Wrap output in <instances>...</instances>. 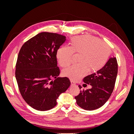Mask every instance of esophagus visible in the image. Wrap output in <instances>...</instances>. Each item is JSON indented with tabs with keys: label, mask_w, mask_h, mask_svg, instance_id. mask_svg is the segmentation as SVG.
<instances>
[{
	"label": "esophagus",
	"mask_w": 134,
	"mask_h": 134,
	"mask_svg": "<svg viewBox=\"0 0 134 134\" xmlns=\"http://www.w3.org/2000/svg\"><path fill=\"white\" fill-rule=\"evenodd\" d=\"M70 83H71V86H74V85H75V83L73 82V81H72V80L70 81Z\"/></svg>",
	"instance_id": "1"
}]
</instances>
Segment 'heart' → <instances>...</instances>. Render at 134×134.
<instances>
[{
    "label": "heart",
    "mask_w": 134,
    "mask_h": 134,
    "mask_svg": "<svg viewBox=\"0 0 134 134\" xmlns=\"http://www.w3.org/2000/svg\"><path fill=\"white\" fill-rule=\"evenodd\" d=\"M69 44V47L59 48L56 57L60 65L65 68L71 63L72 54L79 55V64L69 66L62 72L64 76L72 81L79 80L88 71L93 73L99 70L106 64L111 55V48L106 42L90 35L73 37Z\"/></svg>",
    "instance_id": "1"
}]
</instances>
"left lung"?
I'll use <instances>...</instances> for the list:
<instances>
[{"instance_id":"1","label":"left lung","mask_w":134,"mask_h":134,"mask_svg":"<svg viewBox=\"0 0 134 134\" xmlns=\"http://www.w3.org/2000/svg\"><path fill=\"white\" fill-rule=\"evenodd\" d=\"M118 71V65L116 58H111L105 65L95 73L83 79L86 84L91 88L81 91L75 97L77 104L88 111L94 110L104 104L110 97L115 87ZM84 86V85H83ZM82 88L80 85L78 86Z\"/></svg>"}]
</instances>
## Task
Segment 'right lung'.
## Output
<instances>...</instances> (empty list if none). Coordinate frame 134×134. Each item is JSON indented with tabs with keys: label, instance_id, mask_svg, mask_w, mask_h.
I'll return each mask as SVG.
<instances>
[{
	"label": "right lung",
	"instance_id": "obj_1",
	"mask_svg": "<svg viewBox=\"0 0 134 134\" xmlns=\"http://www.w3.org/2000/svg\"><path fill=\"white\" fill-rule=\"evenodd\" d=\"M65 41L64 36L41 32L28 40L19 51L15 78L23 98L36 110L54 108L60 94L70 86L66 77H58L56 53ZM52 79L55 80L51 81Z\"/></svg>",
	"mask_w": 134,
	"mask_h": 134
}]
</instances>
